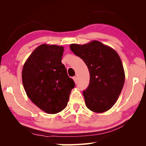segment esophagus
<instances>
[{
    "mask_svg": "<svg viewBox=\"0 0 146 146\" xmlns=\"http://www.w3.org/2000/svg\"><path fill=\"white\" fill-rule=\"evenodd\" d=\"M73 78L74 81H75V83H77V77H76V76H74Z\"/></svg>",
    "mask_w": 146,
    "mask_h": 146,
    "instance_id": "obj_1",
    "label": "esophagus"
}]
</instances>
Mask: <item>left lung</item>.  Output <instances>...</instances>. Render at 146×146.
<instances>
[{"instance_id":"8db88e82","label":"left lung","mask_w":146,"mask_h":146,"mask_svg":"<svg viewBox=\"0 0 146 146\" xmlns=\"http://www.w3.org/2000/svg\"><path fill=\"white\" fill-rule=\"evenodd\" d=\"M71 50L88 66L90 84L83 91L86 105L95 113H103L117 102L125 81L119 55L114 49L97 40L84 45L72 44Z\"/></svg>"}]
</instances>
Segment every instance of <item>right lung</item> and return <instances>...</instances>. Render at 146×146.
Returning a JSON list of instances; mask_svg holds the SVG:
<instances>
[{"instance_id": "add662e5", "label": "right lung", "mask_w": 146, "mask_h": 146, "mask_svg": "<svg viewBox=\"0 0 146 146\" xmlns=\"http://www.w3.org/2000/svg\"><path fill=\"white\" fill-rule=\"evenodd\" d=\"M64 47L42 44L23 66L22 78L28 98L49 114L60 112L67 106L75 82L61 62Z\"/></svg>"}]
</instances>
